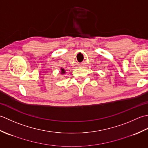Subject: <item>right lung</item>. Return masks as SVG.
<instances>
[{
    "label": "right lung",
    "instance_id": "obj_1",
    "mask_svg": "<svg viewBox=\"0 0 148 148\" xmlns=\"http://www.w3.org/2000/svg\"><path fill=\"white\" fill-rule=\"evenodd\" d=\"M61 73L62 74V73H65V71H64V69H61Z\"/></svg>",
    "mask_w": 148,
    "mask_h": 148
}]
</instances>
